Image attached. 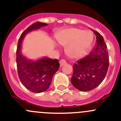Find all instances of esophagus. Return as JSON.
<instances>
[{"mask_svg":"<svg viewBox=\"0 0 121 121\" xmlns=\"http://www.w3.org/2000/svg\"><path fill=\"white\" fill-rule=\"evenodd\" d=\"M67 64V63H66L65 61L64 60H61L60 61V67H63V65H65Z\"/></svg>","mask_w":121,"mask_h":121,"instance_id":"esophagus-1","label":"esophagus"}]
</instances>
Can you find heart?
I'll list each match as a JSON object with an SVG mask.
<instances>
[{"label": "heart", "mask_w": 121, "mask_h": 121, "mask_svg": "<svg viewBox=\"0 0 121 121\" xmlns=\"http://www.w3.org/2000/svg\"><path fill=\"white\" fill-rule=\"evenodd\" d=\"M58 44L66 46V53L72 58L85 56L93 42L94 35L89 30H84L78 28L63 30L55 35Z\"/></svg>", "instance_id": "heart-1"}]
</instances>
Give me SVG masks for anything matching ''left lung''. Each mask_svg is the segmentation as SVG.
I'll return each mask as SVG.
<instances>
[{
	"instance_id": "obj_1",
	"label": "left lung",
	"mask_w": 121,
	"mask_h": 121,
	"mask_svg": "<svg viewBox=\"0 0 121 121\" xmlns=\"http://www.w3.org/2000/svg\"><path fill=\"white\" fill-rule=\"evenodd\" d=\"M96 37V44L89 55L77 61L73 66L71 83L78 90L90 91L96 88L107 72L109 58L107 45L103 36L91 29Z\"/></svg>"
}]
</instances>
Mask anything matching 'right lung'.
Listing matches in <instances>:
<instances>
[{
    "label": "right lung",
    "instance_id": "add662e5",
    "mask_svg": "<svg viewBox=\"0 0 121 121\" xmlns=\"http://www.w3.org/2000/svg\"><path fill=\"white\" fill-rule=\"evenodd\" d=\"M48 24L36 22L30 25L20 36L16 54V61L19 78L22 85L34 93H42L48 89L54 73L58 71L60 64L57 59L43 57L30 59L22 54V44L26 34L37 30Z\"/></svg>",
    "mask_w": 121,
    "mask_h": 121
}]
</instances>
